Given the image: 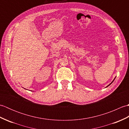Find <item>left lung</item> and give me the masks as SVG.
Listing matches in <instances>:
<instances>
[{"label": "left lung", "mask_w": 129, "mask_h": 129, "mask_svg": "<svg viewBox=\"0 0 129 129\" xmlns=\"http://www.w3.org/2000/svg\"><path fill=\"white\" fill-rule=\"evenodd\" d=\"M114 80H115V79H114ZM114 80H113V81H114ZM113 82H112V83H113ZM109 84V85H108V86H109V85H110V84Z\"/></svg>", "instance_id": "8db88e82"}]
</instances>
